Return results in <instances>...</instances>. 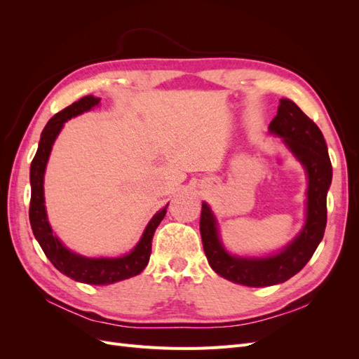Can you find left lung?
Listing matches in <instances>:
<instances>
[{"label": "left lung", "instance_id": "8db88e82", "mask_svg": "<svg viewBox=\"0 0 359 359\" xmlns=\"http://www.w3.org/2000/svg\"><path fill=\"white\" fill-rule=\"evenodd\" d=\"M269 133L283 139L307 173L306 222L301 232L277 253L262 257L231 255L222 243L219 223L210 205L202 202L201 236L210 266L223 278L250 287H264L298 274L316 252L327 226V194L332 166L327 142L319 127L289 99H281Z\"/></svg>", "mask_w": 359, "mask_h": 359}]
</instances>
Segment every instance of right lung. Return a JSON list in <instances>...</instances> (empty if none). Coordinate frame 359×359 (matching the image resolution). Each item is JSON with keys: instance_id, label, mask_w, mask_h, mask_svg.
<instances>
[{"instance_id": "add662e5", "label": "right lung", "mask_w": 359, "mask_h": 359, "mask_svg": "<svg viewBox=\"0 0 359 359\" xmlns=\"http://www.w3.org/2000/svg\"><path fill=\"white\" fill-rule=\"evenodd\" d=\"M100 99L94 95L82 97L81 100L67 106L57 115H53L46 127L43 128L37 153L32 158L29 168L31 182V202H29V223L32 233L39 241L40 247L48 259L60 273L73 278L74 281L86 285H112L130 277L142 273L148 265L151 256V241L160 222L165 219L168 205L154 214L153 219L147 224L145 231L140 236L139 243L130 253L119 257H86L78 255L64 245L58 236L53 233L48 220L45 206V170L52 151V145L60 135L64 123L70 118L78 116L83 112L91 111L94 106H99Z\"/></svg>"}]
</instances>
